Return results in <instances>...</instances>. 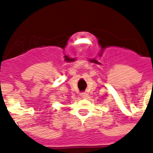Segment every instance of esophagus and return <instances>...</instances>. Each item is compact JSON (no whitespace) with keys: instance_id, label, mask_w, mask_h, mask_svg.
<instances>
[{"instance_id":"obj_1","label":"esophagus","mask_w":153,"mask_h":153,"mask_svg":"<svg viewBox=\"0 0 153 153\" xmlns=\"http://www.w3.org/2000/svg\"><path fill=\"white\" fill-rule=\"evenodd\" d=\"M80 95H81V97L82 98H87V94H86V93H82L81 94H80Z\"/></svg>"}]
</instances>
